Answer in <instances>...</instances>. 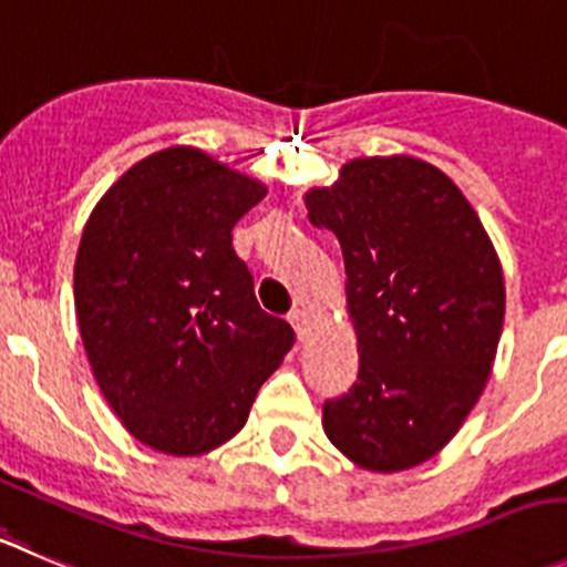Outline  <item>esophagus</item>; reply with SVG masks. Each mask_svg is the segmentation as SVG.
Segmentation results:
<instances>
[{
  "mask_svg": "<svg viewBox=\"0 0 567 567\" xmlns=\"http://www.w3.org/2000/svg\"><path fill=\"white\" fill-rule=\"evenodd\" d=\"M288 321H290V327H293V330H296V336L305 338V327H308V313H305V310H299V308H293L288 313Z\"/></svg>",
  "mask_w": 567,
  "mask_h": 567,
  "instance_id": "esophagus-1",
  "label": "esophagus"
}]
</instances>
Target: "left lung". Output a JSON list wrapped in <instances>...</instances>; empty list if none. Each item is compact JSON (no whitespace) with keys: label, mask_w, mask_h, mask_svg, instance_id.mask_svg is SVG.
Returning <instances> with one entry per match:
<instances>
[{"label":"left lung","mask_w":567,"mask_h":567,"mask_svg":"<svg viewBox=\"0 0 567 567\" xmlns=\"http://www.w3.org/2000/svg\"><path fill=\"white\" fill-rule=\"evenodd\" d=\"M305 204L341 243L358 336V380L324 403L327 436L372 473L416 467L489 378L506 308L498 254L462 189L420 158H355Z\"/></svg>","instance_id":"1"}]
</instances>
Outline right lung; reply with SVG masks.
<instances>
[{
	"instance_id": "1",
	"label": "right lung",
	"mask_w": 567,
	"mask_h": 567,
	"mask_svg": "<svg viewBox=\"0 0 567 567\" xmlns=\"http://www.w3.org/2000/svg\"><path fill=\"white\" fill-rule=\"evenodd\" d=\"M266 187L195 147L134 164L94 206L75 310L100 391L142 444L198 456L235 436L293 347L254 296L231 229Z\"/></svg>"
}]
</instances>
